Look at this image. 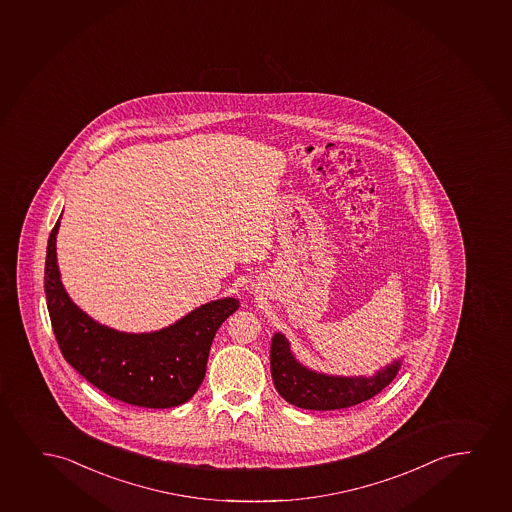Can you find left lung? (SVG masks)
I'll return each instance as SVG.
<instances>
[{"instance_id": "1", "label": "left lung", "mask_w": 512, "mask_h": 512, "mask_svg": "<svg viewBox=\"0 0 512 512\" xmlns=\"http://www.w3.org/2000/svg\"><path fill=\"white\" fill-rule=\"evenodd\" d=\"M270 365L275 388L285 402L306 410H337L365 402L395 379L402 362L396 360L372 377L318 374L294 358L289 341L277 332L272 339Z\"/></svg>"}]
</instances>
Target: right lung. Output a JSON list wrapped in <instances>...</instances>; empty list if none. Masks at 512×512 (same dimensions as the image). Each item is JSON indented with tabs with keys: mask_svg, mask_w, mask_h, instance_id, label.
<instances>
[{
	"mask_svg": "<svg viewBox=\"0 0 512 512\" xmlns=\"http://www.w3.org/2000/svg\"><path fill=\"white\" fill-rule=\"evenodd\" d=\"M55 223L46 247L45 292L53 334L65 360L105 395L136 407L169 408L188 402L206 376L214 334L239 299L223 298L190 311L166 329L126 334L79 310L60 282Z\"/></svg>",
	"mask_w": 512,
	"mask_h": 512,
	"instance_id": "1",
	"label": "right lung"
}]
</instances>
